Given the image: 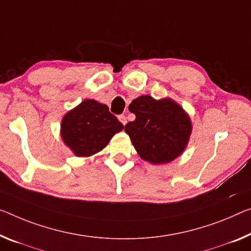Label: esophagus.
Listing matches in <instances>:
<instances>
[{
    "instance_id": "1",
    "label": "esophagus",
    "mask_w": 251,
    "mask_h": 251,
    "mask_svg": "<svg viewBox=\"0 0 251 251\" xmlns=\"http://www.w3.org/2000/svg\"><path fill=\"white\" fill-rule=\"evenodd\" d=\"M119 120H120V122L122 123L123 126H126V117L125 114H120L119 115Z\"/></svg>"
}]
</instances>
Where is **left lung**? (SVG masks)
Instances as JSON below:
<instances>
[{
  "instance_id": "left-lung-1",
  "label": "left lung",
  "mask_w": 251,
  "mask_h": 251,
  "mask_svg": "<svg viewBox=\"0 0 251 251\" xmlns=\"http://www.w3.org/2000/svg\"><path fill=\"white\" fill-rule=\"evenodd\" d=\"M136 120L126 123L125 131L142 159L152 164L169 163L186 147L192 125L188 115L169 99L139 96L129 105Z\"/></svg>"
}]
</instances>
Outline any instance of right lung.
I'll list each match as a JSON object with an SVG mask.
<instances>
[{"instance_id":"1","label":"right lung","mask_w":251,"mask_h":251,"mask_svg":"<svg viewBox=\"0 0 251 251\" xmlns=\"http://www.w3.org/2000/svg\"><path fill=\"white\" fill-rule=\"evenodd\" d=\"M122 129L123 125L109 107L94 100H85L61 121V137L78 157L101 151Z\"/></svg>"}]
</instances>
